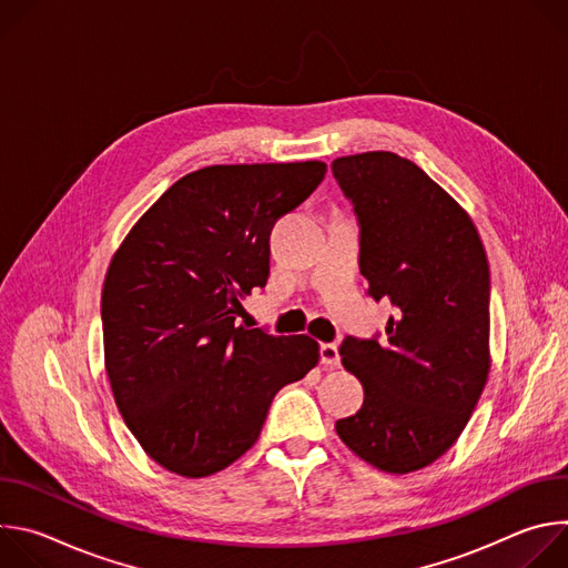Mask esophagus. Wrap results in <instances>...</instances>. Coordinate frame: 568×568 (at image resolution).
<instances>
[{
  "instance_id": "1",
  "label": "esophagus",
  "mask_w": 568,
  "mask_h": 568,
  "mask_svg": "<svg viewBox=\"0 0 568 568\" xmlns=\"http://www.w3.org/2000/svg\"><path fill=\"white\" fill-rule=\"evenodd\" d=\"M318 357H321V364H323V366H331V368L339 366V362H342L337 344H321V346H318Z\"/></svg>"
}]
</instances>
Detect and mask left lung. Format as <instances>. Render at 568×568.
I'll list each match as a JSON object with an SVG mask.
<instances>
[{
    "label": "left lung",
    "instance_id": "8db88e82",
    "mask_svg": "<svg viewBox=\"0 0 568 568\" xmlns=\"http://www.w3.org/2000/svg\"><path fill=\"white\" fill-rule=\"evenodd\" d=\"M331 169L357 217L366 294L393 305L386 339L339 346L364 404L335 429L377 469L416 471L456 443L488 379V258L469 215L414 161L364 152Z\"/></svg>",
    "mask_w": 568,
    "mask_h": 568
}]
</instances>
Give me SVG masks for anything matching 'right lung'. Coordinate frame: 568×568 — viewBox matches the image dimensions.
Listing matches in <instances>:
<instances>
[{
  "label": "right lung",
  "mask_w": 568,
  "mask_h": 568,
  "mask_svg": "<svg viewBox=\"0 0 568 568\" xmlns=\"http://www.w3.org/2000/svg\"><path fill=\"white\" fill-rule=\"evenodd\" d=\"M326 178L321 161L209 166L175 182L132 226L101 296L105 368L145 454L200 478L261 436L274 395L307 375L318 344L235 326L270 278L274 222Z\"/></svg>",
  "instance_id": "obj_1"
}]
</instances>
